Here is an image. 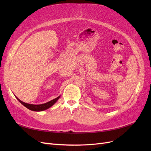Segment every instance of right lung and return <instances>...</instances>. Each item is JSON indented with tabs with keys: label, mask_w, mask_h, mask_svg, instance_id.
<instances>
[{
	"label": "right lung",
	"mask_w": 151,
	"mask_h": 151,
	"mask_svg": "<svg viewBox=\"0 0 151 151\" xmlns=\"http://www.w3.org/2000/svg\"><path fill=\"white\" fill-rule=\"evenodd\" d=\"M60 96H59L58 97L55 98L54 99H52V101H50L48 103H44V104H28L21 101L20 99H18L17 97L16 98L18 99L19 101L22 105H24L25 107H26L27 108H28L30 110L32 111H43L51 107L52 105H53L55 103L57 102V100L60 98Z\"/></svg>",
	"instance_id": "add662e5"
}]
</instances>
